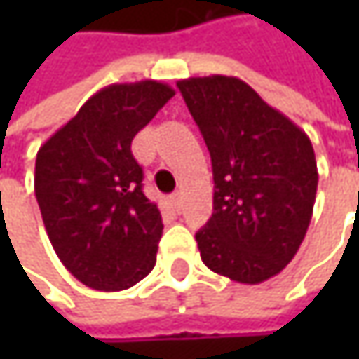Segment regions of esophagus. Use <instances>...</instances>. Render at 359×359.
Listing matches in <instances>:
<instances>
[{"mask_svg":"<svg viewBox=\"0 0 359 359\" xmlns=\"http://www.w3.org/2000/svg\"><path fill=\"white\" fill-rule=\"evenodd\" d=\"M170 201H172V205H175V210H177V212H179V210H180V205H182V197H180V193H179V191H177V193H172V195H170Z\"/></svg>","mask_w":359,"mask_h":359,"instance_id":"1","label":"esophagus"}]
</instances>
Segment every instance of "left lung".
<instances>
[{
    "instance_id": "obj_1",
    "label": "left lung",
    "mask_w": 359,
    "mask_h": 359,
    "mask_svg": "<svg viewBox=\"0 0 359 359\" xmlns=\"http://www.w3.org/2000/svg\"><path fill=\"white\" fill-rule=\"evenodd\" d=\"M177 87L212 158L214 214L195 233L203 264L257 285L297 253L316 201L310 137L237 76H193Z\"/></svg>"
}]
</instances>
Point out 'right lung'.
I'll list each match as a JSON object with an SVG mask.
<instances>
[{"instance_id": "add662e5", "label": "right lung", "mask_w": 359, "mask_h": 359, "mask_svg": "<svg viewBox=\"0 0 359 359\" xmlns=\"http://www.w3.org/2000/svg\"><path fill=\"white\" fill-rule=\"evenodd\" d=\"M175 89L108 85L36 151L35 195L66 270L97 291H124L156 266L162 216L143 193L130 143Z\"/></svg>"}]
</instances>
